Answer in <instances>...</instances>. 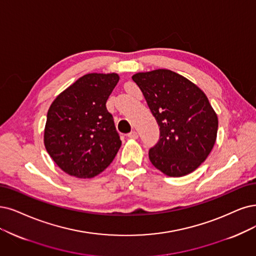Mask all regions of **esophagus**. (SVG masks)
Masks as SVG:
<instances>
[{
	"label": "esophagus",
	"instance_id": "obj_1",
	"mask_svg": "<svg viewBox=\"0 0 256 256\" xmlns=\"http://www.w3.org/2000/svg\"><path fill=\"white\" fill-rule=\"evenodd\" d=\"M128 137L130 138V139H137L138 138V133L136 130H132L130 133L128 134Z\"/></svg>",
	"mask_w": 256,
	"mask_h": 256
}]
</instances>
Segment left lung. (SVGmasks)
<instances>
[{"instance_id":"8db88e82","label":"left lung","mask_w":256,"mask_h":256,"mask_svg":"<svg viewBox=\"0 0 256 256\" xmlns=\"http://www.w3.org/2000/svg\"><path fill=\"white\" fill-rule=\"evenodd\" d=\"M132 79L160 130L158 144L148 152L150 162L170 177L192 173L211 153L218 128V118L206 94L170 70L137 72Z\"/></svg>"}]
</instances>
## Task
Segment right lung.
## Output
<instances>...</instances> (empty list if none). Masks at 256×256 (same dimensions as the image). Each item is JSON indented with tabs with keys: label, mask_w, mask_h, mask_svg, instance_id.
Wrapping results in <instances>:
<instances>
[{
	"label": "right lung",
	"mask_w": 256,
	"mask_h": 256,
	"mask_svg": "<svg viewBox=\"0 0 256 256\" xmlns=\"http://www.w3.org/2000/svg\"><path fill=\"white\" fill-rule=\"evenodd\" d=\"M118 81L115 72L84 74L50 104L44 146L66 174L97 176L118 153L121 140L106 106Z\"/></svg>",
	"instance_id": "right-lung-1"
}]
</instances>
